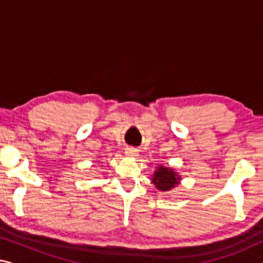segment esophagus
Masks as SVG:
<instances>
[{"mask_svg":"<svg viewBox=\"0 0 263 263\" xmlns=\"http://www.w3.org/2000/svg\"><path fill=\"white\" fill-rule=\"evenodd\" d=\"M125 155L128 158H137L138 157V151L133 147H128L125 151Z\"/></svg>","mask_w":263,"mask_h":263,"instance_id":"1","label":"esophagus"}]
</instances>
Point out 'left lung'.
I'll return each instance as SVG.
<instances>
[{"label": "left lung", "mask_w": 263, "mask_h": 263, "mask_svg": "<svg viewBox=\"0 0 263 263\" xmlns=\"http://www.w3.org/2000/svg\"><path fill=\"white\" fill-rule=\"evenodd\" d=\"M152 183L157 190L167 193L181 184V175L173 168L160 164L157 167V171L153 173Z\"/></svg>", "instance_id": "left-lung-1"}]
</instances>
